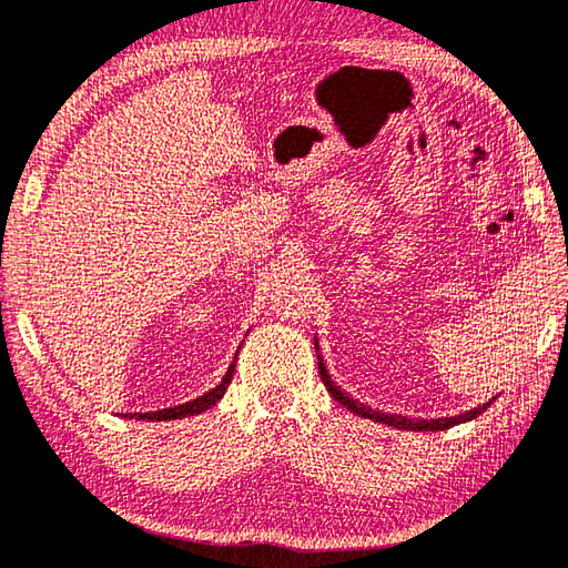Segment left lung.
Here are the masks:
<instances>
[{"label":"left lung","instance_id":"obj_1","mask_svg":"<svg viewBox=\"0 0 568 568\" xmlns=\"http://www.w3.org/2000/svg\"><path fill=\"white\" fill-rule=\"evenodd\" d=\"M315 349H317V339H315ZM317 364H320V376H322V384L327 386V392L332 394V398H335V402H339V404H344L347 406L349 410H354V414L357 416H364V418H374V420H379V424H386V426H394V428H402V430H446V428H453V426H458V424H465V420H473V418H477L483 414V410L490 406V404H483V406H477V408H473V410H468V414H463V416H453V418H433V420H424V418H418V420H410V418H404V416H394V414H382V410H374V408H369V406H364V404H359V402H354V398H349L347 394L342 392V388L329 379V374H327V369H325V364H322V357L317 354Z\"/></svg>","mask_w":568,"mask_h":568}]
</instances>
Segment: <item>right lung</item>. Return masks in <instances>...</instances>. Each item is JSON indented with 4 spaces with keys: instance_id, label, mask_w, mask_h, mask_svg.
Listing matches in <instances>:
<instances>
[{
    "instance_id": "add662e5",
    "label": "right lung",
    "mask_w": 568,
    "mask_h": 568,
    "mask_svg": "<svg viewBox=\"0 0 568 568\" xmlns=\"http://www.w3.org/2000/svg\"><path fill=\"white\" fill-rule=\"evenodd\" d=\"M233 369H236V359H233V364L229 366V372L224 379H221V384L216 388H211L209 394L194 398V402H186L182 406H174V408H164V410H154V414H135V418H148V420H174V418H184V416H194V414H202V410L214 406L221 396H224L226 386L231 384L233 379Z\"/></svg>"
}]
</instances>
